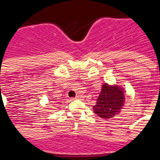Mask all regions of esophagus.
Listing matches in <instances>:
<instances>
[{"instance_id":"1","label":"esophagus","mask_w":160,"mask_h":160,"mask_svg":"<svg viewBox=\"0 0 160 160\" xmlns=\"http://www.w3.org/2000/svg\"><path fill=\"white\" fill-rule=\"evenodd\" d=\"M80 96H76V97L74 98H75V99H79V98H80Z\"/></svg>"}]
</instances>
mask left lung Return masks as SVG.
I'll return each mask as SVG.
<instances>
[{"label":"left lung","instance_id":"obj_1","mask_svg":"<svg viewBox=\"0 0 160 160\" xmlns=\"http://www.w3.org/2000/svg\"><path fill=\"white\" fill-rule=\"evenodd\" d=\"M124 100L123 88L118 85L111 86L104 83L97 103L93 105V111L100 118L110 119L120 112L121 109L123 107Z\"/></svg>","mask_w":160,"mask_h":160}]
</instances>
